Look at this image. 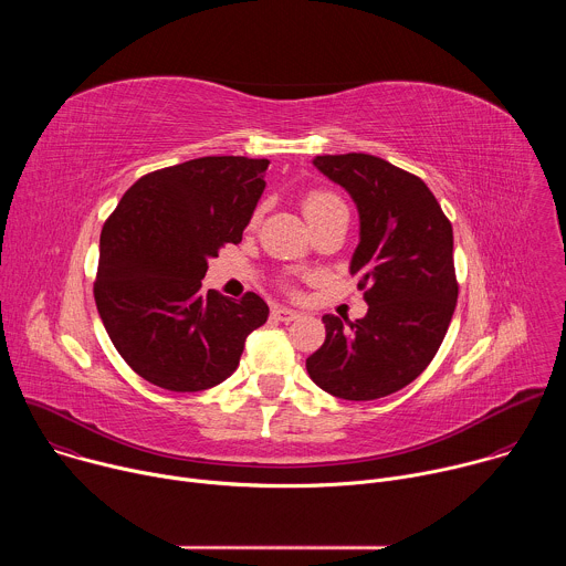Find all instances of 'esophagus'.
Listing matches in <instances>:
<instances>
[{
	"mask_svg": "<svg viewBox=\"0 0 566 566\" xmlns=\"http://www.w3.org/2000/svg\"><path fill=\"white\" fill-rule=\"evenodd\" d=\"M300 315H302L300 311L289 308V306H275V308H273V317L280 319V322H293V319H297Z\"/></svg>",
	"mask_w": 566,
	"mask_h": 566,
	"instance_id": "1",
	"label": "esophagus"
}]
</instances>
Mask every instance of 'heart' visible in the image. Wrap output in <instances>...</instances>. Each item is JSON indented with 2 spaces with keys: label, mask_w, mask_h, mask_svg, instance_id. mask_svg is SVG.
<instances>
[{
  "label": "heart",
  "mask_w": 566,
  "mask_h": 566,
  "mask_svg": "<svg viewBox=\"0 0 566 566\" xmlns=\"http://www.w3.org/2000/svg\"><path fill=\"white\" fill-rule=\"evenodd\" d=\"M302 210H304V217L308 219V223H313L322 217H327V214L338 212V210H347V208H345L343 199L336 192L311 190L302 199Z\"/></svg>",
  "instance_id": "heart-1"
}]
</instances>
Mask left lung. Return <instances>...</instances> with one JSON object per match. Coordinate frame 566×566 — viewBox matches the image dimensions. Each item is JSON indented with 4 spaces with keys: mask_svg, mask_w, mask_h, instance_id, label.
<instances>
[{
    "mask_svg": "<svg viewBox=\"0 0 566 566\" xmlns=\"http://www.w3.org/2000/svg\"><path fill=\"white\" fill-rule=\"evenodd\" d=\"M360 217L352 275L367 315H322L327 338L306 358L311 380L345 400H374L410 385L439 352L457 306L452 226L430 188L371 154L315 156Z\"/></svg>",
    "mask_w": 566,
    "mask_h": 566,
    "instance_id": "8db88e82",
    "label": "left lung"
}]
</instances>
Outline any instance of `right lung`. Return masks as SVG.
<instances>
[{
  "mask_svg": "<svg viewBox=\"0 0 566 566\" xmlns=\"http://www.w3.org/2000/svg\"><path fill=\"white\" fill-rule=\"evenodd\" d=\"M271 160L203 156L140 177L101 232L94 297L123 360L170 391H201L239 365L266 302L203 291L208 260L239 244Z\"/></svg>",
  "mask_w": 566,
  "mask_h": 566,
  "instance_id": "1",
  "label": "right lung"
}]
</instances>
